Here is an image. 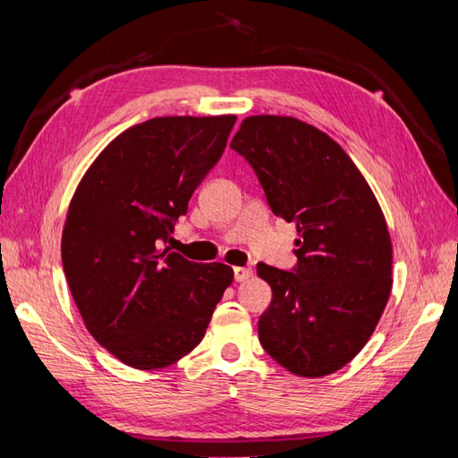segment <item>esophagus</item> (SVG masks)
I'll list each match as a JSON object with an SVG mask.
<instances>
[{
	"mask_svg": "<svg viewBox=\"0 0 458 458\" xmlns=\"http://www.w3.org/2000/svg\"><path fill=\"white\" fill-rule=\"evenodd\" d=\"M250 277H251V269L250 267H234L236 284H242V281H248Z\"/></svg>",
	"mask_w": 458,
	"mask_h": 458,
	"instance_id": "obj_1",
	"label": "esophagus"
}]
</instances>
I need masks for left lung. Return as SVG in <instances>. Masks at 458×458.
Wrapping results in <instances>:
<instances>
[{
	"label": "left lung",
	"mask_w": 458,
	"mask_h": 458,
	"mask_svg": "<svg viewBox=\"0 0 458 458\" xmlns=\"http://www.w3.org/2000/svg\"><path fill=\"white\" fill-rule=\"evenodd\" d=\"M230 148L299 236L293 271L258 264L274 295L259 317V343L291 374H335L364 348L392 293L384 212L346 151L307 122L250 115Z\"/></svg>",
	"instance_id": "8db88e82"
}]
</instances>
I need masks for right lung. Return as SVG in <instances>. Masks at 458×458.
<instances>
[{"mask_svg": "<svg viewBox=\"0 0 458 458\" xmlns=\"http://www.w3.org/2000/svg\"><path fill=\"white\" fill-rule=\"evenodd\" d=\"M234 122L163 115L131 125L92 161L68 204V289L96 343L135 369L167 368L197 348L234 279L228 266L159 248Z\"/></svg>", "mask_w": 458, "mask_h": 458, "instance_id": "obj_1", "label": "right lung"}]
</instances>
